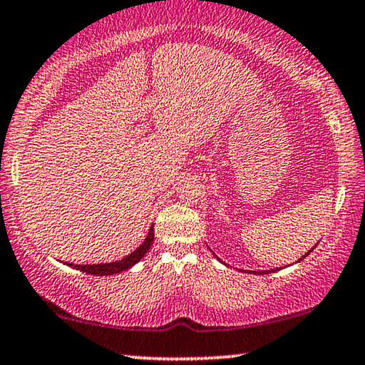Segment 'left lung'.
<instances>
[{"instance_id":"obj_1","label":"left lung","mask_w":365,"mask_h":365,"mask_svg":"<svg viewBox=\"0 0 365 365\" xmlns=\"http://www.w3.org/2000/svg\"><path fill=\"white\" fill-rule=\"evenodd\" d=\"M314 247H317V246H314ZM314 247H313V249H314ZM313 249H312V251H313ZM312 251H309V252H312ZM309 252H307V254H304L302 259H304V257H307V255H308ZM302 259H300V260H302ZM274 270H275V269H272V270H265V272H264V270H260V272H254V274H259V275H260V274H269V272H274Z\"/></svg>"}]
</instances>
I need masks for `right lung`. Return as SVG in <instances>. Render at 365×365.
<instances>
[{"mask_svg": "<svg viewBox=\"0 0 365 365\" xmlns=\"http://www.w3.org/2000/svg\"><path fill=\"white\" fill-rule=\"evenodd\" d=\"M152 241H154V226H150L149 230V235L145 237V241L140 244V246L135 249L134 252H130L128 257H124L121 260H118V262H110V264H86V265H80V264H67L70 267L81 270V272H86V274H91V275H113V274H119V272H124L133 267L134 264H138L140 259L144 257L145 254L152 246Z\"/></svg>", "mask_w": 365, "mask_h": 365, "instance_id": "right-lung-1", "label": "right lung"}]
</instances>
